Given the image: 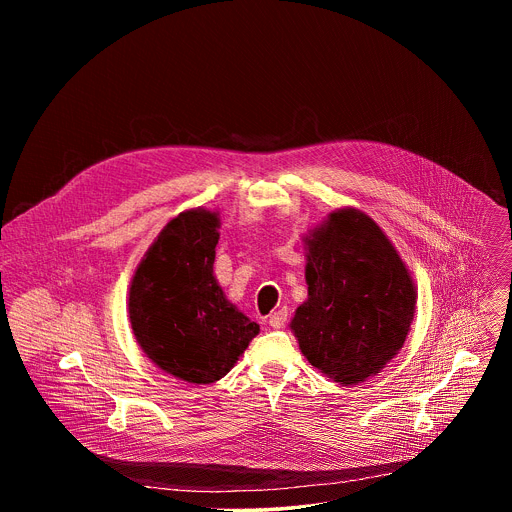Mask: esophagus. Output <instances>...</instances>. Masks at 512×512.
Instances as JSON below:
<instances>
[{
    "instance_id": "obj_1",
    "label": "esophagus",
    "mask_w": 512,
    "mask_h": 512,
    "mask_svg": "<svg viewBox=\"0 0 512 512\" xmlns=\"http://www.w3.org/2000/svg\"><path fill=\"white\" fill-rule=\"evenodd\" d=\"M285 322H287V310H277V312H273V314L269 316V326H271L273 330L283 328Z\"/></svg>"
}]
</instances>
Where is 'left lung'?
<instances>
[{
	"instance_id": "left-lung-1",
	"label": "left lung",
	"mask_w": 512,
	"mask_h": 512,
	"mask_svg": "<svg viewBox=\"0 0 512 512\" xmlns=\"http://www.w3.org/2000/svg\"><path fill=\"white\" fill-rule=\"evenodd\" d=\"M308 298L289 322L302 354L342 387L385 369L405 344L417 285L373 218L340 206L302 237Z\"/></svg>"
}]
</instances>
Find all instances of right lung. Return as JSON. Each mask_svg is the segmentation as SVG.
<instances>
[{
	"instance_id": "obj_1",
	"label": "right lung",
	"mask_w": 512,
	"mask_h": 512,
	"mask_svg": "<svg viewBox=\"0 0 512 512\" xmlns=\"http://www.w3.org/2000/svg\"><path fill=\"white\" fill-rule=\"evenodd\" d=\"M221 212L174 216L145 251L127 291L133 336L160 371L190 383L223 379L259 334L214 277Z\"/></svg>"
}]
</instances>
